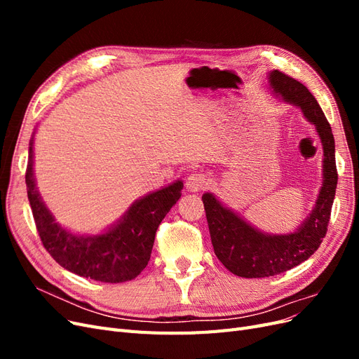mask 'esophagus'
Returning <instances> with one entry per match:
<instances>
[{
	"instance_id": "34e87169",
	"label": "esophagus",
	"mask_w": 359,
	"mask_h": 359,
	"mask_svg": "<svg viewBox=\"0 0 359 359\" xmlns=\"http://www.w3.org/2000/svg\"><path fill=\"white\" fill-rule=\"evenodd\" d=\"M186 186H187V189L190 191H199V190H202V189H205L206 186H208V180H206V177L203 175V173L193 172V173H190V175L187 177Z\"/></svg>"
}]
</instances>
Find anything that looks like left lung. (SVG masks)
I'll use <instances>...</instances> for the list:
<instances>
[{
  "label": "left lung",
  "instance_id": "1",
  "mask_svg": "<svg viewBox=\"0 0 359 359\" xmlns=\"http://www.w3.org/2000/svg\"><path fill=\"white\" fill-rule=\"evenodd\" d=\"M268 82L276 95L299 107L307 121L316 128L323 148V180L316 203L307 219H304L295 232L280 235L260 232L241 215L224 206L212 193L203 194L202 201L214 253L231 273L244 278L281 274L316 252L327 235L339 180L334 135L318 100L301 82L278 70L269 72Z\"/></svg>",
  "mask_w": 359,
  "mask_h": 359
}]
</instances>
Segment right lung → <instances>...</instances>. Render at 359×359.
I'll use <instances>...</instances> for the list:
<instances>
[{"mask_svg": "<svg viewBox=\"0 0 359 359\" xmlns=\"http://www.w3.org/2000/svg\"><path fill=\"white\" fill-rule=\"evenodd\" d=\"M32 139L25 173L28 201L48 253L70 273L103 283L133 280L148 265L158 224L181 198V180L132 203L126 214L99 235H76L55 222L41 201L34 178Z\"/></svg>", "mask_w": 359, "mask_h": 359, "instance_id": "1", "label": "right lung"}]
</instances>
